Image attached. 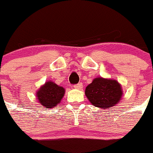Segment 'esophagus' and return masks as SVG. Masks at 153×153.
Here are the masks:
<instances>
[{"label": "esophagus", "instance_id": "obj_1", "mask_svg": "<svg viewBox=\"0 0 153 153\" xmlns=\"http://www.w3.org/2000/svg\"><path fill=\"white\" fill-rule=\"evenodd\" d=\"M74 88L76 89H82V83L79 82L78 83V84L74 85Z\"/></svg>", "mask_w": 153, "mask_h": 153}]
</instances>
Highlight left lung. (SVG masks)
Masks as SVG:
<instances>
[{
	"mask_svg": "<svg viewBox=\"0 0 153 153\" xmlns=\"http://www.w3.org/2000/svg\"><path fill=\"white\" fill-rule=\"evenodd\" d=\"M120 85L116 80L102 77L95 78L86 87L85 95L94 106L101 108H111L120 102L122 97Z\"/></svg>",
	"mask_w": 153,
	"mask_h": 153,
	"instance_id": "8db88e82",
	"label": "left lung"
}]
</instances>
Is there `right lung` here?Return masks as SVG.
I'll return each instance as SVG.
<instances>
[{
  "instance_id": "add662e5",
  "label": "right lung",
  "mask_w": 153,
  "mask_h": 153,
  "mask_svg": "<svg viewBox=\"0 0 153 153\" xmlns=\"http://www.w3.org/2000/svg\"><path fill=\"white\" fill-rule=\"evenodd\" d=\"M65 94V89L50 81L45 83L39 91L37 97L41 105L47 108H52L59 103Z\"/></svg>"
}]
</instances>
